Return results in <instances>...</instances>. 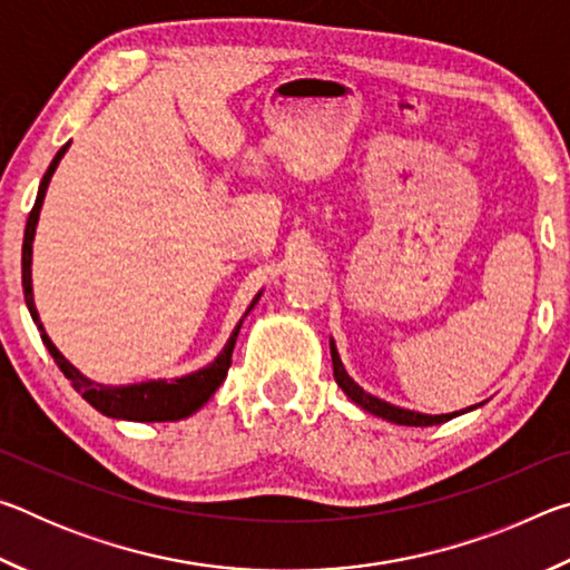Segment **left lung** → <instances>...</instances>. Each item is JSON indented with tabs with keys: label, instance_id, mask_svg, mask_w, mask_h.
Wrapping results in <instances>:
<instances>
[{
	"label": "left lung",
	"instance_id": "1",
	"mask_svg": "<svg viewBox=\"0 0 570 570\" xmlns=\"http://www.w3.org/2000/svg\"><path fill=\"white\" fill-rule=\"evenodd\" d=\"M330 346H332V364H334V380H336V384H340L342 392L356 404V407L374 414V417H382V420L394 422V424H407V428H432V424H442V422H448L452 417H458V414H465L470 410H478L480 407V404H472V407H468V410L448 412V414H424V412L397 407V404L384 402L380 397H374V394L364 392L360 384H356L350 377V374H346L344 364H342V356H340V352H336V344H334L332 336H330Z\"/></svg>",
	"mask_w": 570,
	"mask_h": 570
}]
</instances>
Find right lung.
<instances>
[{
	"instance_id": "1",
	"label": "right lung",
	"mask_w": 570,
	"mask_h": 570,
	"mask_svg": "<svg viewBox=\"0 0 570 570\" xmlns=\"http://www.w3.org/2000/svg\"><path fill=\"white\" fill-rule=\"evenodd\" d=\"M72 142V140H70ZM70 142L57 150V156L52 158L50 168L42 176L40 190H37V200L35 208L30 210V218H27V228H24V240H22V288H24V302L27 308H30L32 322L40 330L42 342L47 346V352L52 354L55 364L60 366L62 374L72 382V387L77 394H82L85 402H90L95 410L102 412L105 417L112 420H130V422H176V420H186L190 414H196L204 404L214 397V392L224 384L228 366H230V354H234L236 346V336L240 332V324L248 316L250 308L258 304L264 288L258 292L254 298H250L248 308L240 316L238 324L230 332L228 342L224 344V350L218 352L214 362H208L200 370L183 374V377H170V380H148V382H132V384H105V382H95L88 374H82L77 366L67 360V356L57 350L55 342L50 340V334L45 332V324L37 314V304H35V292H32V244H35V230H37V220H40V210L45 204V193L50 180L55 176L57 166L65 158Z\"/></svg>"
}]
</instances>
